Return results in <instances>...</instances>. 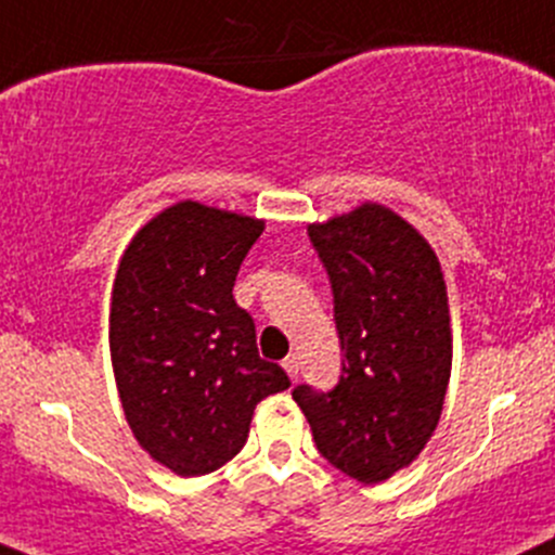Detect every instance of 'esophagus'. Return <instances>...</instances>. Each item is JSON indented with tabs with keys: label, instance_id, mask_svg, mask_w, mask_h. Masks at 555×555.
Listing matches in <instances>:
<instances>
[{
	"label": "esophagus",
	"instance_id": "esophagus-1",
	"mask_svg": "<svg viewBox=\"0 0 555 555\" xmlns=\"http://www.w3.org/2000/svg\"><path fill=\"white\" fill-rule=\"evenodd\" d=\"M282 366H284V371H287V374H289L292 382H295L297 376H300V361H297V356H287V358H284Z\"/></svg>",
	"mask_w": 555,
	"mask_h": 555
}]
</instances>
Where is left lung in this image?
<instances>
[{
  "label": "left lung",
  "mask_w": 555,
  "mask_h": 555,
  "mask_svg": "<svg viewBox=\"0 0 555 555\" xmlns=\"http://www.w3.org/2000/svg\"><path fill=\"white\" fill-rule=\"evenodd\" d=\"M308 236L332 282L345 363L332 392L300 385L292 398L328 464L379 485L440 424L453 366L446 276L422 231L379 203L310 223Z\"/></svg>",
  "instance_id": "left-lung-1"
}]
</instances>
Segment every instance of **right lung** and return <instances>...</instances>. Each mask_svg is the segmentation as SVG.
Returning a JSON list of instances; mask_svg holds the SVG:
<instances>
[{"label": "right lung", "mask_w": 555, "mask_h": 555, "mask_svg": "<svg viewBox=\"0 0 555 555\" xmlns=\"http://www.w3.org/2000/svg\"><path fill=\"white\" fill-rule=\"evenodd\" d=\"M263 218L181 199L150 218L115 271L109 358L120 405L152 461L203 477L240 453L255 405L289 387L236 306V271Z\"/></svg>", "instance_id": "add662e5"}]
</instances>
